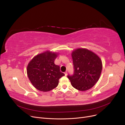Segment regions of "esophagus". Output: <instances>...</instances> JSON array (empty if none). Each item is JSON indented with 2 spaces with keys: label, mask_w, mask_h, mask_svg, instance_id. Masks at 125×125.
<instances>
[{
  "label": "esophagus",
  "mask_w": 125,
  "mask_h": 125,
  "mask_svg": "<svg viewBox=\"0 0 125 125\" xmlns=\"http://www.w3.org/2000/svg\"><path fill=\"white\" fill-rule=\"evenodd\" d=\"M64 74H65V76H67V72H66L64 73Z\"/></svg>",
  "instance_id": "obj_1"
}]
</instances>
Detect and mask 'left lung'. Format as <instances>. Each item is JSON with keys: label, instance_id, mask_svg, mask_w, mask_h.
<instances>
[{"label": "left lung", "instance_id": "left-lung-1", "mask_svg": "<svg viewBox=\"0 0 125 125\" xmlns=\"http://www.w3.org/2000/svg\"><path fill=\"white\" fill-rule=\"evenodd\" d=\"M74 73L67 77L76 89L85 91L91 89L99 79L102 61L96 53L86 48H77L72 52Z\"/></svg>", "mask_w": 125, "mask_h": 125}]
</instances>
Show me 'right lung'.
<instances>
[{"label": "right lung", "instance_id": "obj_1", "mask_svg": "<svg viewBox=\"0 0 125 125\" xmlns=\"http://www.w3.org/2000/svg\"><path fill=\"white\" fill-rule=\"evenodd\" d=\"M58 55V52L46 51L35 55L28 64V77L37 90L43 92L53 90L58 86L60 78L64 76L59 66L54 63Z\"/></svg>", "mask_w": 125, "mask_h": 125}]
</instances>
